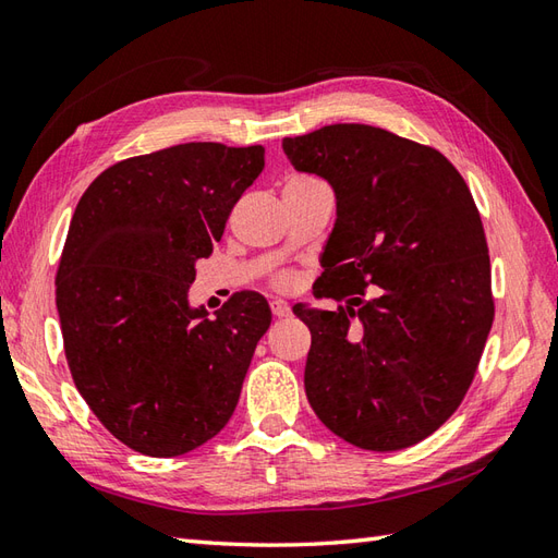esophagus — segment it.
Listing matches in <instances>:
<instances>
[{"label":"esophagus","instance_id":"esophagus-1","mask_svg":"<svg viewBox=\"0 0 558 558\" xmlns=\"http://www.w3.org/2000/svg\"><path fill=\"white\" fill-rule=\"evenodd\" d=\"M270 312H272V316H276V318H282V316L290 314V306H288V302L276 300V302H270Z\"/></svg>","mask_w":558,"mask_h":558}]
</instances>
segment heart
Segmentation results:
<instances>
[{
  "mask_svg": "<svg viewBox=\"0 0 558 558\" xmlns=\"http://www.w3.org/2000/svg\"><path fill=\"white\" fill-rule=\"evenodd\" d=\"M276 286L278 288H292L294 286V278L290 276V272H280V276L276 278Z\"/></svg>",
  "mask_w": 558,
  "mask_h": 558,
  "instance_id": "b5f03b06",
  "label": "heart"
}]
</instances>
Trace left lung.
<instances>
[{"instance_id": "1", "label": "left lung", "mask_w": 558, "mask_h": 558, "mask_svg": "<svg viewBox=\"0 0 558 558\" xmlns=\"http://www.w3.org/2000/svg\"><path fill=\"white\" fill-rule=\"evenodd\" d=\"M282 150L336 192L318 282L345 306H292L312 330L310 405L357 448L420 444L465 398L494 322L470 189L436 148L369 124L322 126Z\"/></svg>"}]
</instances>
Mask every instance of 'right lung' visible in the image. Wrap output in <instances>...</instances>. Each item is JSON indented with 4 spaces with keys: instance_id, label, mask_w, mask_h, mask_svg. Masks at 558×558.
<instances>
[{
    "instance_id": "obj_1",
    "label": "right lung",
    "mask_w": 558,
    "mask_h": 558,
    "mask_svg": "<svg viewBox=\"0 0 558 558\" xmlns=\"http://www.w3.org/2000/svg\"><path fill=\"white\" fill-rule=\"evenodd\" d=\"M264 153L204 141L126 158L71 218L54 280L69 369L105 429L138 453L204 446L240 400L270 306L236 292L210 318L189 288Z\"/></svg>"
}]
</instances>
